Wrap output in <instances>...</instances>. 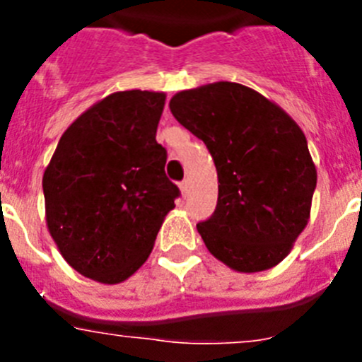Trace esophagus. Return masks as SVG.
<instances>
[{"label": "esophagus", "instance_id": "esophagus-1", "mask_svg": "<svg viewBox=\"0 0 362 362\" xmlns=\"http://www.w3.org/2000/svg\"><path fill=\"white\" fill-rule=\"evenodd\" d=\"M179 188H181V194H183V196H187L188 188H190V183H188V179L181 181V183H179Z\"/></svg>", "mask_w": 362, "mask_h": 362}]
</instances>
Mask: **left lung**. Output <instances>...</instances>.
<instances>
[{
    "instance_id": "left-lung-1",
    "label": "left lung",
    "mask_w": 362,
    "mask_h": 362,
    "mask_svg": "<svg viewBox=\"0 0 362 362\" xmlns=\"http://www.w3.org/2000/svg\"><path fill=\"white\" fill-rule=\"evenodd\" d=\"M168 107L216 163V212L197 225L210 254L241 274L279 264L308 225L317 185L305 132L279 105L239 83L181 90Z\"/></svg>"
}]
</instances>
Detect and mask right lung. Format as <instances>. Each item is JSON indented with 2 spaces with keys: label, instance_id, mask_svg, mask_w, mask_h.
I'll return each instance as SVG.
<instances>
[{
  "label": "right lung",
  "instance_id": "right-lung-1",
  "mask_svg": "<svg viewBox=\"0 0 362 362\" xmlns=\"http://www.w3.org/2000/svg\"><path fill=\"white\" fill-rule=\"evenodd\" d=\"M165 92L123 90L99 99L63 132L43 174L45 219L57 250L103 284L143 267L179 188L156 141Z\"/></svg>",
  "mask_w": 362,
  "mask_h": 362
}]
</instances>
